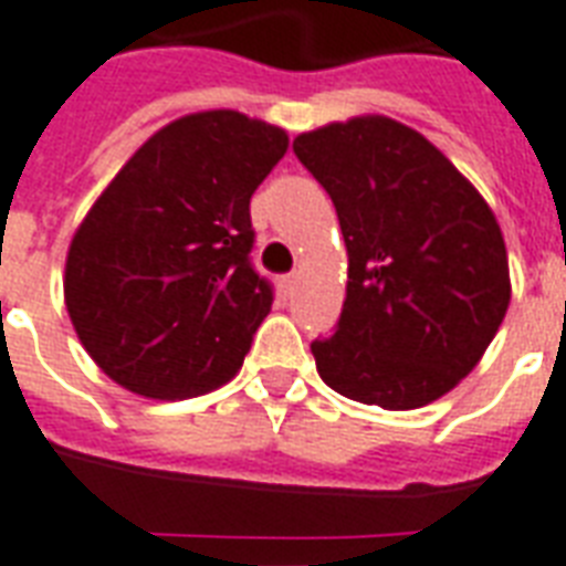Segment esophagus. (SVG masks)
<instances>
[{
	"label": "esophagus",
	"instance_id": "34e87169",
	"mask_svg": "<svg viewBox=\"0 0 566 566\" xmlns=\"http://www.w3.org/2000/svg\"><path fill=\"white\" fill-rule=\"evenodd\" d=\"M296 287V272H291V275H284L282 279V291L284 294H294Z\"/></svg>",
	"mask_w": 566,
	"mask_h": 566
}]
</instances>
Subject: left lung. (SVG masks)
Masks as SVG:
<instances>
[{
  "mask_svg": "<svg viewBox=\"0 0 566 566\" xmlns=\"http://www.w3.org/2000/svg\"><path fill=\"white\" fill-rule=\"evenodd\" d=\"M294 153L336 203L347 249L336 333L312 342L317 375L384 411L447 396L513 294L492 207L432 140L380 113L303 132Z\"/></svg>",
  "mask_w": 566,
  "mask_h": 566,
  "instance_id": "1",
  "label": "left lung"
}]
</instances>
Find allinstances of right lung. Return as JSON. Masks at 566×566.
Instances as JSON below:
<instances>
[{
    "mask_svg": "<svg viewBox=\"0 0 566 566\" xmlns=\"http://www.w3.org/2000/svg\"><path fill=\"white\" fill-rule=\"evenodd\" d=\"M287 132L240 111L179 116L107 182L65 254V308L104 375L144 399L228 384L272 308L249 203Z\"/></svg>",
    "mask_w": 566,
    "mask_h": 566,
    "instance_id": "obj_1",
    "label": "right lung"
}]
</instances>
